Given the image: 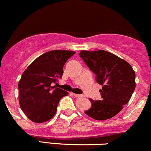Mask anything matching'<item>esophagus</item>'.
<instances>
[{
  "label": "esophagus",
  "mask_w": 151,
  "mask_h": 151,
  "mask_svg": "<svg viewBox=\"0 0 151 151\" xmlns=\"http://www.w3.org/2000/svg\"><path fill=\"white\" fill-rule=\"evenodd\" d=\"M73 95L74 96H76V97H82V96H84L83 95L77 94V93H73Z\"/></svg>",
  "instance_id": "34e87169"
}]
</instances>
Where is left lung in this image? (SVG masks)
Listing matches in <instances>:
<instances>
[{"instance_id": "1", "label": "left lung", "mask_w": 151, "mask_h": 151, "mask_svg": "<svg viewBox=\"0 0 151 151\" xmlns=\"http://www.w3.org/2000/svg\"><path fill=\"white\" fill-rule=\"evenodd\" d=\"M79 55L96 74L102 86L101 100L89 98L91 106L84 111L91 119L104 121L116 115L129 101L136 88V74L131 65L105 50H81Z\"/></svg>"}]
</instances>
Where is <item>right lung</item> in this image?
<instances>
[{"label":"right lung","mask_w":151,"mask_h":151,"mask_svg":"<svg viewBox=\"0 0 151 151\" xmlns=\"http://www.w3.org/2000/svg\"><path fill=\"white\" fill-rule=\"evenodd\" d=\"M75 52L52 50L36 58L24 71L18 83L19 103L26 116L35 123H43L56 114L59 101L68 92L55 86L63 74V67Z\"/></svg>","instance_id":"1"}]
</instances>
